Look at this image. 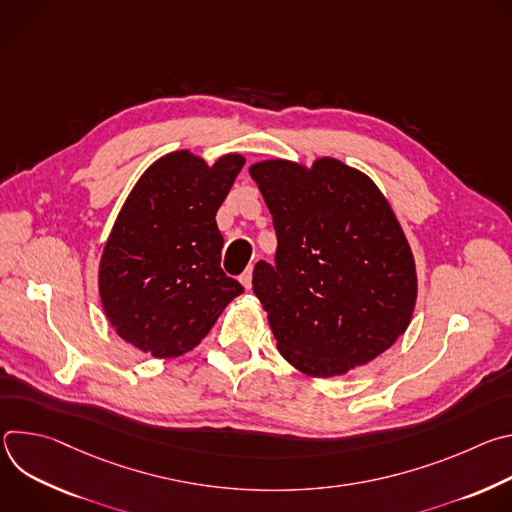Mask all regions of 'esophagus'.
<instances>
[{
  "label": "esophagus",
  "mask_w": 512,
  "mask_h": 512,
  "mask_svg": "<svg viewBox=\"0 0 512 512\" xmlns=\"http://www.w3.org/2000/svg\"><path fill=\"white\" fill-rule=\"evenodd\" d=\"M239 281H241V285H243L247 291L251 289V285H253V265L247 267V271L239 277Z\"/></svg>",
  "instance_id": "esophagus-1"
}]
</instances>
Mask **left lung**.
I'll return each instance as SVG.
<instances>
[{"instance_id": "obj_1", "label": "left lung", "mask_w": 512, "mask_h": 512, "mask_svg": "<svg viewBox=\"0 0 512 512\" xmlns=\"http://www.w3.org/2000/svg\"><path fill=\"white\" fill-rule=\"evenodd\" d=\"M277 235L275 267L259 261L253 291L279 354L300 373L330 379L369 364L407 330L417 269L379 186L336 158L312 166H249Z\"/></svg>"}]
</instances>
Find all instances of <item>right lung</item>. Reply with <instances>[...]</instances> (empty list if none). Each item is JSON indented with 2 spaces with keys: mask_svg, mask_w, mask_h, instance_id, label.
I'll return each mask as SVG.
<instances>
[{
  "mask_svg": "<svg viewBox=\"0 0 512 512\" xmlns=\"http://www.w3.org/2000/svg\"><path fill=\"white\" fill-rule=\"evenodd\" d=\"M245 156L214 164L190 150L158 158L127 194L99 261L103 312L127 344L154 358L192 350L243 294L221 269L216 210Z\"/></svg>",
  "mask_w": 512,
  "mask_h": 512,
  "instance_id": "obj_1",
  "label": "right lung"
}]
</instances>
